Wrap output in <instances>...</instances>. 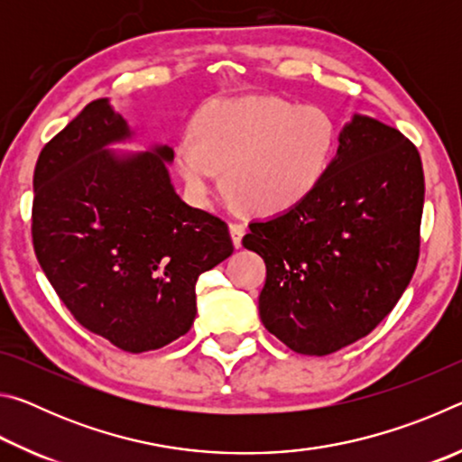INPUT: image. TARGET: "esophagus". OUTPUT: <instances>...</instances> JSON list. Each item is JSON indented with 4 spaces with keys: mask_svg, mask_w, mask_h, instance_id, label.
Returning <instances> with one entry per match:
<instances>
[{
    "mask_svg": "<svg viewBox=\"0 0 462 462\" xmlns=\"http://www.w3.org/2000/svg\"><path fill=\"white\" fill-rule=\"evenodd\" d=\"M245 232H246V228L242 224H230V236H232V242L236 248L242 246V236H245Z\"/></svg>",
    "mask_w": 462,
    "mask_h": 462,
    "instance_id": "obj_1",
    "label": "esophagus"
}]
</instances>
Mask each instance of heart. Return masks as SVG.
I'll return each mask as SVG.
<instances>
[{
  "instance_id": "obj_1",
  "label": "heart",
  "mask_w": 462,
  "mask_h": 462,
  "mask_svg": "<svg viewBox=\"0 0 462 462\" xmlns=\"http://www.w3.org/2000/svg\"><path fill=\"white\" fill-rule=\"evenodd\" d=\"M334 151L336 126L322 107L226 97L199 109L193 136L179 138L175 162L198 208H209L224 169L234 206L277 216L322 183Z\"/></svg>"
}]
</instances>
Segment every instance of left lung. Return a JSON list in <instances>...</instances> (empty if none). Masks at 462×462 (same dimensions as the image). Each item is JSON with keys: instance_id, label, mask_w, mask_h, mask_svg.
<instances>
[{"instance_id": "left-lung-1", "label": "left lung", "mask_w": 462, "mask_h": 462, "mask_svg": "<svg viewBox=\"0 0 462 462\" xmlns=\"http://www.w3.org/2000/svg\"><path fill=\"white\" fill-rule=\"evenodd\" d=\"M424 171L400 130L355 114L300 206L250 222L267 264L259 314L300 355L324 356L369 334L410 285L420 254Z\"/></svg>"}]
</instances>
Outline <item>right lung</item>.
Returning <instances> with one entry per match:
<instances>
[{"label": "right lung", "instance_id": "add662e5", "mask_svg": "<svg viewBox=\"0 0 462 462\" xmlns=\"http://www.w3.org/2000/svg\"><path fill=\"white\" fill-rule=\"evenodd\" d=\"M138 132L107 97L91 101L42 148L34 169V253L54 291L89 332L146 353L189 330L195 283L232 254L220 217L179 198L175 154Z\"/></svg>", "mask_w": 462, "mask_h": 462}]
</instances>
